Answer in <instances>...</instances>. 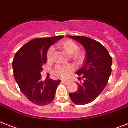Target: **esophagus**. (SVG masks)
I'll use <instances>...</instances> for the list:
<instances>
[{
	"label": "esophagus",
	"mask_w": 128,
	"mask_h": 128,
	"mask_svg": "<svg viewBox=\"0 0 128 128\" xmlns=\"http://www.w3.org/2000/svg\"><path fill=\"white\" fill-rule=\"evenodd\" d=\"M62 84H68L70 83L69 81H64V80H62Z\"/></svg>",
	"instance_id": "1"
}]
</instances>
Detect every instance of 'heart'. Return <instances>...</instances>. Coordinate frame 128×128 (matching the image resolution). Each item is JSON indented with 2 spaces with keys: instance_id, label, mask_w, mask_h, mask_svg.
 <instances>
[{
  "instance_id": "obj_1",
  "label": "heart",
  "mask_w": 128,
  "mask_h": 128,
  "mask_svg": "<svg viewBox=\"0 0 128 128\" xmlns=\"http://www.w3.org/2000/svg\"><path fill=\"white\" fill-rule=\"evenodd\" d=\"M60 47L64 50L66 54L70 55L71 58L76 64H82L84 60V55L82 52L79 50L78 44L72 40H64V42L60 44ZM54 48L50 47L47 51L46 58L48 60H51L53 56ZM75 70L74 66L71 64L66 65H56L54 70V74L56 77L62 79H66L70 76Z\"/></svg>"
}]
</instances>
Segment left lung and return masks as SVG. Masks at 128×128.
Masks as SVG:
<instances>
[{
  "instance_id": "1",
  "label": "left lung",
  "mask_w": 128,
  "mask_h": 128,
  "mask_svg": "<svg viewBox=\"0 0 128 128\" xmlns=\"http://www.w3.org/2000/svg\"><path fill=\"white\" fill-rule=\"evenodd\" d=\"M69 37L80 42L87 52L83 66L76 72L79 80L84 82L78 84L77 92L70 93L74 103L84 105L95 100L104 89L112 72V59L105 47L98 41L82 36Z\"/></svg>"
}]
</instances>
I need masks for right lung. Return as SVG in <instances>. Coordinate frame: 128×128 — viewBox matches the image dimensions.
I'll return each mask as SVG.
<instances>
[{"label": "right lung", "mask_w": 128, "mask_h": 128, "mask_svg": "<svg viewBox=\"0 0 128 128\" xmlns=\"http://www.w3.org/2000/svg\"><path fill=\"white\" fill-rule=\"evenodd\" d=\"M64 36L37 38L18 50L12 62L14 76L21 91L30 101L39 106L47 105L54 98L60 80H40L42 66L47 62V50Z\"/></svg>", "instance_id": "right-lung-1"}]
</instances>
